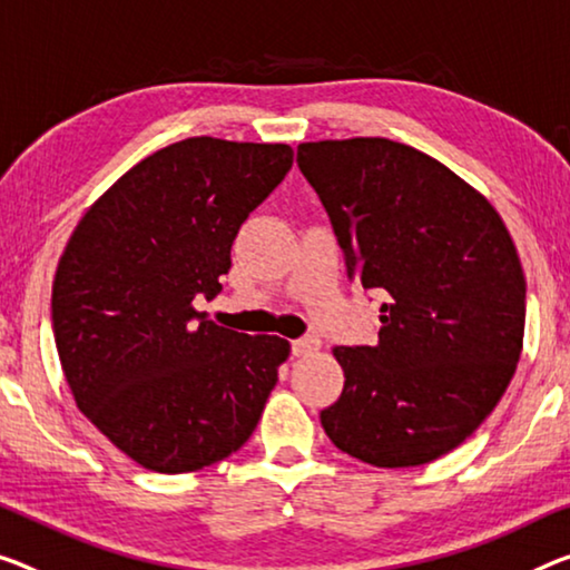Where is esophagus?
Instances as JSON below:
<instances>
[{
    "label": "esophagus",
    "mask_w": 570,
    "mask_h": 570,
    "mask_svg": "<svg viewBox=\"0 0 570 570\" xmlns=\"http://www.w3.org/2000/svg\"><path fill=\"white\" fill-rule=\"evenodd\" d=\"M318 338L315 336H303V338H295L293 344H291V348H293V354L295 356H311V354H315L318 352Z\"/></svg>",
    "instance_id": "obj_1"
}]
</instances>
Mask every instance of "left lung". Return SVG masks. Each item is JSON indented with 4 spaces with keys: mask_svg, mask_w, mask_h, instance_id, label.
Returning <instances> with one entry per match:
<instances>
[{
    "mask_svg": "<svg viewBox=\"0 0 570 570\" xmlns=\"http://www.w3.org/2000/svg\"><path fill=\"white\" fill-rule=\"evenodd\" d=\"M346 273L380 291L374 346H338L346 382L326 435L382 469L441 459L484 423L520 362L524 275L484 196L384 137L297 147Z\"/></svg>",
    "mask_w": 570,
    "mask_h": 570,
    "instance_id": "obj_1",
    "label": "left lung"
}]
</instances>
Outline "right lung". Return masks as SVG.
Masks as SVG:
<instances>
[{
  "label": "right lung",
  "instance_id": "1",
  "mask_svg": "<svg viewBox=\"0 0 570 570\" xmlns=\"http://www.w3.org/2000/svg\"><path fill=\"white\" fill-rule=\"evenodd\" d=\"M293 168L287 145L188 137L145 157L86 212L58 262L52 334L76 405L139 466L186 474L255 431L291 354L216 326L247 216Z\"/></svg>",
  "mask_w": 570,
  "mask_h": 570
}]
</instances>
